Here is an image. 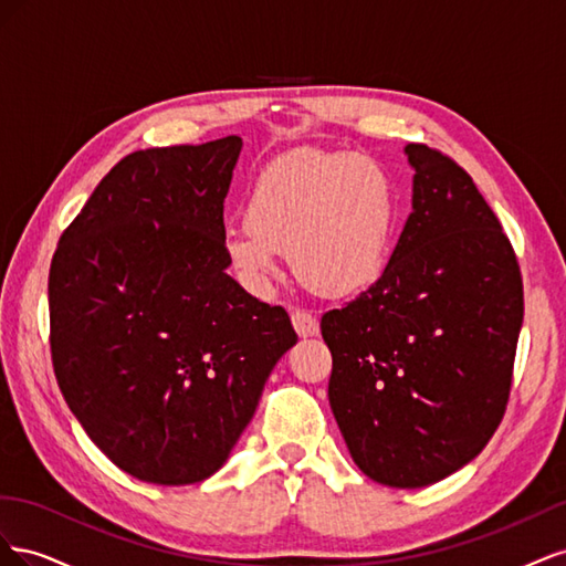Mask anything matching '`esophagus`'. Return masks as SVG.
Here are the masks:
<instances>
[{
    "instance_id": "1",
    "label": "esophagus",
    "mask_w": 566,
    "mask_h": 566,
    "mask_svg": "<svg viewBox=\"0 0 566 566\" xmlns=\"http://www.w3.org/2000/svg\"><path fill=\"white\" fill-rule=\"evenodd\" d=\"M290 318H293V325L300 337H314L318 335V318L310 312L304 310H295L293 314H290Z\"/></svg>"
}]
</instances>
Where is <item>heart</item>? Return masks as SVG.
I'll return each mask as SVG.
<instances>
[{
  "label": "heart",
  "mask_w": 566,
  "mask_h": 566,
  "mask_svg": "<svg viewBox=\"0 0 566 566\" xmlns=\"http://www.w3.org/2000/svg\"><path fill=\"white\" fill-rule=\"evenodd\" d=\"M397 200L385 167L368 156L325 153L283 160L254 184L245 229L227 235V256L264 290L290 254L297 279L321 295H349L382 271Z\"/></svg>",
  "instance_id": "heart-1"
}]
</instances>
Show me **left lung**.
Here are the masks:
<instances>
[{"label":"left lung","mask_w":566,"mask_h":566,"mask_svg":"<svg viewBox=\"0 0 566 566\" xmlns=\"http://www.w3.org/2000/svg\"><path fill=\"white\" fill-rule=\"evenodd\" d=\"M413 212L382 276L321 318L328 399L364 474L418 489L453 474L505 416L524 318L517 254L455 160L408 144Z\"/></svg>","instance_id":"obj_1"}]
</instances>
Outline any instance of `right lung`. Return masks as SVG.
Returning a JSON list of instances; mask_svg holds the SVG:
<instances>
[{"mask_svg": "<svg viewBox=\"0 0 566 566\" xmlns=\"http://www.w3.org/2000/svg\"><path fill=\"white\" fill-rule=\"evenodd\" d=\"M241 136L129 153L61 235L49 345L63 397L119 470L150 484L224 465L297 335L227 266Z\"/></svg>", "mask_w": 566, "mask_h": 566, "instance_id": "obj_1", "label": "right lung"}]
</instances>
